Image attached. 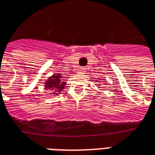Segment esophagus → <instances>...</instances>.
I'll return each mask as SVG.
<instances>
[{"mask_svg":"<svg viewBox=\"0 0 155 155\" xmlns=\"http://www.w3.org/2000/svg\"><path fill=\"white\" fill-rule=\"evenodd\" d=\"M84 71V69L83 67H80L79 68V70H78V72H80V73H83Z\"/></svg>","mask_w":155,"mask_h":155,"instance_id":"1","label":"esophagus"}]
</instances>
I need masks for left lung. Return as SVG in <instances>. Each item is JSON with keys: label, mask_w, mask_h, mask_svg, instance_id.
<instances>
[{"label": "left lung", "mask_w": 155, "mask_h": 155, "mask_svg": "<svg viewBox=\"0 0 155 155\" xmlns=\"http://www.w3.org/2000/svg\"><path fill=\"white\" fill-rule=\"evenodd\" d=\"M96 81H98V80H96ZM97 82H98V81H97ZM97 85H99V84H97Z\"/></svg>", "instance_id": "obj_1"}]
</instances>
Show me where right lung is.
Masks as SVG:
<instances>
[{
  "mask_svg": "<svg viewBox=\"0 0 155 155\" xmlns=\"http://www.w3.org/2000/svg\"><path fill=\"white\" fill-rule=\"evenodd\" d=\"M62 74L61 73H55L51 75L50 77L45 81L44 84V89L51 92V95H57L61 94L66 85V82L62 80Z\"/></svg>",
  "mask_w": 155,
  "mask_h": 155,
  "instance_id": "1",
  "label": "right lung"
}]
</instances>
